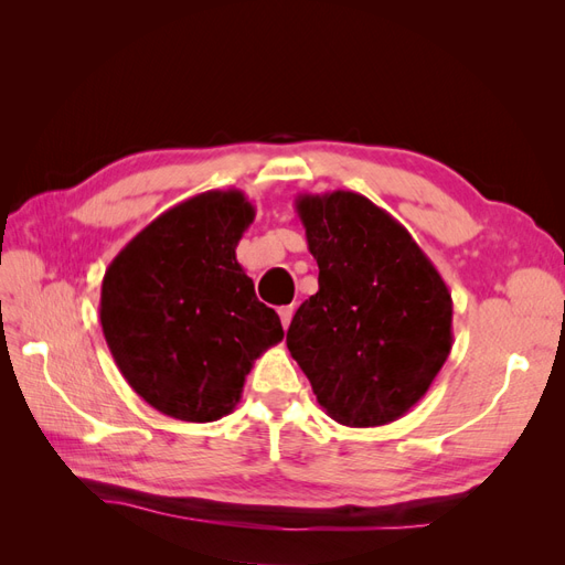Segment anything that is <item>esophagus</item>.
Segmentation results:
<instances>
[{
  "mask_svg": "<svg viewBox=\"0 0 565 565\" xmlns=\"http://www.w3.org/2000/svg\"><path fill=\"white\" fill-rule=\"evenodd\" d=\"M278 316H280L282 328L287 330V328H289V322H292V316H295V306H282V309L278 311Z\"/></svg>",
  "mask_w": 565,
  "mask_h": 565,
  "instance_id": "34e87169",
  "label": "esophagus"
}]
</instances>
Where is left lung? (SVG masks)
<instances>
[{
  "label": "left lung",
  "mask_w": 565,
  "mask_h": 565,
  "mask_svg": "<svg viewBox=\"0 0 565 565\" xmlns=\"http://www.w3.org/2000/svg\"><path fill=\"white\" fill-rule=\"evenodd\" d=\"M318 292L287 349L318 403L344 426H382L429 391L452 349V297L415 237L365 195H299Z\"/></svg>",
  "instance_id": "1"
}]
</instances>
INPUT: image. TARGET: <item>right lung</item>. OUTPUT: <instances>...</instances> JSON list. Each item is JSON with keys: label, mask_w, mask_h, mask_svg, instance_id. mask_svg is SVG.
<instances>
[{"label": "right lung", "mask_w": 565, "mask_h": 565, "mask_svg": "<svg viewBox=\"0 0 565 565\" xmlns=\"http://www.w3.org/2000/svg\"><path fill=\"white\" fill-rule=\"evenodd\" d=\"M254 221L241 191L179 202L110 262L100 324L139 396L183 422H216L241 403L256 358L282 339L235 247Z\"/></svg>", "instance_id": "1"}]
</instances>
